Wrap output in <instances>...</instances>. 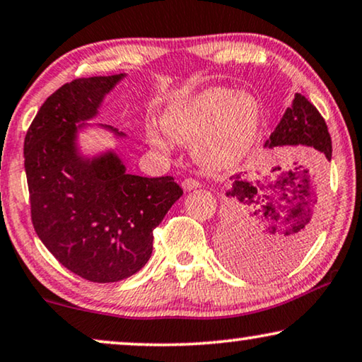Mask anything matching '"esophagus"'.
<instances>
[{"label": "esophagus", "instance_id": "esophagus-1", "mask_svg": "<svg viewBox=\"0 0 362 362\" xmlns=\"http://www.w3.org/2000/svg\"><path fill=\"white\" fill-rule=\"evenodd\" d=\"M182 187L185 192H190V190H195V188L200 187V182L195 179H185L182 182Z\"/></svg>", "mask_w": 362, "mask_h": 362}]
</instances>
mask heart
Returning a JSON list of instances; mask_svg holds the SVG:
<instances>
[{
    "instance_id": "1",
    "label": "heart",
    "mask_w": 362,
    "mask_h": 362,
    "mask_svg": "<svg viewBox=\"0 0 362 362\" xmlns=\"http://www.w3.org/2000/svg\"><path fill=\"white\" fill-rule=\"evenodd\" d=\"M162 126L172 139L195 144V157L210 172L239 164L251 149L259 128V105L254 96L230 88H206L177 98L162 115ZM149 139L165 151V141L151 131Z\"/></svg>"
}]
</instances>
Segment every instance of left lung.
<instances>
[{
	"label": "left lung",
	"instance_id": "8db88e82",
	"mask_svg": "<svg viewBox=\"0 0 362 362\" xmlns=\"http://www.w3.org/2000/svg\"><path fill=\"white\" fill-rule=\"evenodd\" d=\"M264 146H308L332 160L328 126L300 93H295L292 106ZM231 180L223 254L234 271L272 276L293 262L312 239L317 195L310 172L303 165L287 170L274 167L272 175L264 179H249L239 172Z\"/></svg>",
	"mask_w": 362,
	"mask_h": 362
}]
</instances>
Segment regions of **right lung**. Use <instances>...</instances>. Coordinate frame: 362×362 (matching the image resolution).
Wrapping results in <instances>:
<instances>
[{
    "label": "right lung",
    "instance_id": "1",
    "mask_svg": "<svg viewBox=\"0 0 362 362\" xmlns=\"http://www.w3.org/2000/svg\"><path fill=\"white\" fill-rule=\"evenodd\" d=\"M124 74L75 78L54 91L24 139L30 220L52 256L90 282L110 284L141 271L154 230L183 190L174 177L126 174L115 152L78 154L77 131L95 118ZM106 129L124 136L111 126Z\"/></svg>",
    "mask_w": 362,
    "mask_h": 362
}]
</instances>
